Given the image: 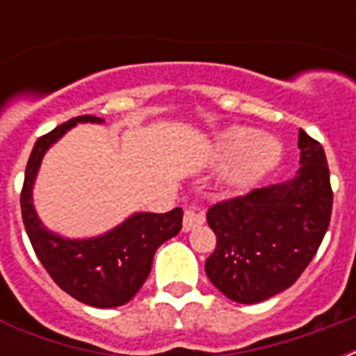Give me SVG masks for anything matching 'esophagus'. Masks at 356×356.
Segmentation results:
<instances>
[{
  "mask_svg": "<svg viewBox=\"0 0 356 356\" xmlns=\"http://www.w3.org/2000/svg\"><path fill=\"white\" fill-rule=\"evenodd\" d=\"M202 223H204V217L198 216V213H194L191 209H186L185 217H183V231H193V229H196V227Z\"/></svg>",
  "mask_w": 356,
  "mask_h": 356,
  "instance_id": "esophagus-1",
  "label": "esophagus"
}]
</instances>
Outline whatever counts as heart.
<instances>
[{
  "mask_svg": "<svg viewBox=\"0 0 356 356\" xmlns=\"http://www.w3.org/2000/svg\"><path fill=\"white\" fill-rule=\"evenodd\" d=\"M240 159L236 177L250 179L261 173L278 160L280 145L273 137H257L255 131L246 127H234L219 137V156L225 162Z\"/></svg>",
  "mask_w": 356,
  "mask_h": 356,
  "instance_id": "1",
  "label": "heart"
}]
</instances>
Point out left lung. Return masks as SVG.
Wrapping results in <instances>:
<instances>
[{
	"mask_svg": "<svg viewBox=\"0 0 356 356\" xmlns=\"http://www.w3.org/2000/svg\"><path fill=\"white\" fill-rule=\"evenodd\" d=\"M301 168L284 185L252 188L213 204L208 225L217 246L206 275L238 303H259L290 288L328 231L334 193L324 148L299 129Z\"/></svg>",
	"mask_w": 356,
	"mask_h": 356,
	"instance_id": "left-lung-1",
	"label": "left lung"
}]
</instances>
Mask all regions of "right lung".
Instances as JSON below:
<instances>
[{"label":"right lung","instance_id":"add662e5","mask_svg":"<svg viewBox=\"0 0 356 356\" xmlns=\"http://www.w3.org/2000/svg\"><path fill=\"white\" fill-rule=\"evenodd\" d=\"M78 122H102L101 118L78 116L35 140L28 158L20 209L28 238L38 259L60 290L91 307H120L140 290L148 278L156 250L179 234L183 209L168 213H135L114 231L99 238L65 240L45 231L32 206V185L45 150Z\"/></svg>","mask_w":356,"mask_h":356}]
</instances>
